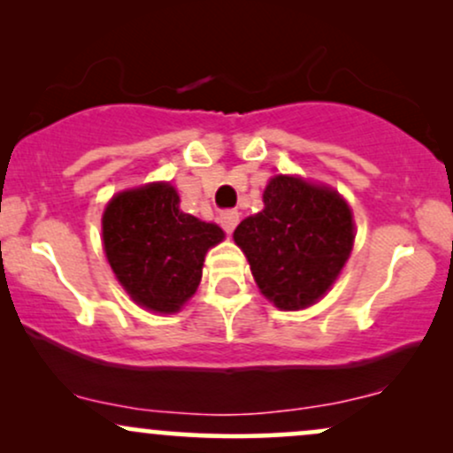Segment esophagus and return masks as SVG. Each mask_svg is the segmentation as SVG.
<instances>
[{
    "label": "esophagus",
    "instance_id": "1",
    "mask_svg": "<svg viewBox=\"0 0 453 453\" xmlns=\"http://www.w3.org/2000/svg\"><path fill=\"white\" fill-rule=\"evenodd\" d=\"M238 217H241V215H238V211H223L219 215L223 230H226L227 234H232L234 227L238 226Z\"/></svg>",
    "mask_w": 453,
    "mask_h": 453
}]
</instances>
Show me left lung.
<instances>
[{
  "mask_svg": "<svg viewBox=\"0 0 453 453\" xmlns=\"http://www.w3.org/2000/svg\"><path fill=\"white\" fill-rule=\"evenodd\" d=\"M234 241L270 303L306 309L330 289L349 257L351 211L334 189L279 174L264 191V211L241 221Z\"/></svg>",
  "mask_w": 453,
  "mask_h": 453,
  "instance_id": "obj_1",
  "label": "left lung"
}]
</instances>
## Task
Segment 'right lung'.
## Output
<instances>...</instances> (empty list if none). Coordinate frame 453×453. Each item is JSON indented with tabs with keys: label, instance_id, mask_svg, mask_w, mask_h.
Here are the masks:
<instances>
[{
	"label": "right lung",
	"instance_id": "obj_1",
	"mask_svg": "<svg viewBox=\"0 0 453 453\" xmlns=\"http://www.w3.org/2000/svg\"><path fill=\"white\" fill-rule=\"evenodd\" d=\"M168 183L114 196L102 217L104 251L119 283L155 313H176L200 285L204 256L223 241L215 223L179 209Z\"/></svg>",
	"mask_w": 453,
	"mask_h": 453
}]
</instances>
